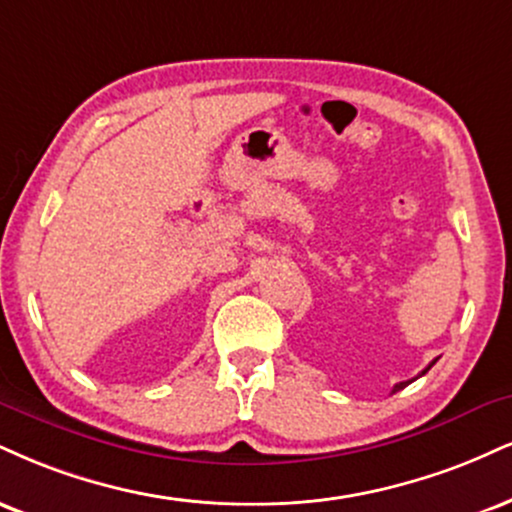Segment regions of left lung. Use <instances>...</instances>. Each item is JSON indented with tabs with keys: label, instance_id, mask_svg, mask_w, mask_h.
<instances>
[{
	"label": "left lung",
	"instance_id": "obj_1",
	"mask_svg": "<svg viewBox=\"0 0 512 512\" xmlns=\"http://www.w3.org/2000/svg\"><path fill=\"white\" fill-rule=\"evenodd\" d=\"M436 362V360H434ZM434 362H429V367H424L422 369V372L420 374H417V377H422V374H427L429 372V369H432L434 367ZM415 377V379H417ZM415 379H408V381H400V384H396V386H393V389H391V393H398L400 389H405V386H408V384H412V381H415Z\"/></svg>",
	"mask_w": 512,
	"mask_h": 512
}]
</instances>
